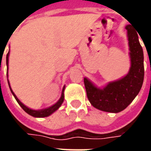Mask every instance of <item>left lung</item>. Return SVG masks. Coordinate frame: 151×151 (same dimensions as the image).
<instances>
[{
    "label": "left lung",
    "mask_w": 151,
    "mask_h": 151,
    "mask_svg": "<svg viewBox=\"0 0 151 151\" xmlns=\"http://www.w3.org/2000/svg\"><path fill=\"white\" fill-rule=\"evenodd\" d=\"M131 66L126 75L116 81L108 82L99 88L84 78L86 95L93 107L112 113L123 111L133 102L142 86L144 80V56L136 30L127 25Z\"/></svg>",
    "instance_id": "1"
}]
</instances>
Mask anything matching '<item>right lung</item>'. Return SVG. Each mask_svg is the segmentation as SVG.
<instances>
[{"instance_id":"right-lung-1","label":"right lung","mask_w":151,"mask_h":151,"mask_svg":"<svg viewBox=\"0 0 151 151\" xmlns=\"http://www.w3.org/2000/svg\"><path fill=\"white\" fill-rule=\"evenodd\" d=\"M9 52L8 54L6 55V65H7V69L9 68ZM8 83H9V89H10V91H11V93L13 94V95L14 96L15 99L17 100V102L18 103V104L21 106L22 108V109H23L27 113H28L29 115H31V116H34V117L48 116H50V115H52L53 112H55V111H56V110H57V109L61 106L62 103L64 102V99H65L64 91H65V86H64V87H63L62 93H61V96H60V98L59 100L56 102L55 104H53L52 106H51V107H49V108H44V109H41V110H33V109H31V108H27L26 105L23 104H22L19 99H18V97L15 95L14 91H12L11 87H10V85H9V80H8Z\"/></svg>"}]
</instances>
